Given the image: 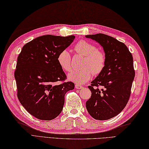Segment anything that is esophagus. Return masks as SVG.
<instances>
[{
	"label": "esophagus",
	"instance_id": "34e87169",
	"mask_svg": "<svg viewBox=\"0 0 149 149\" xmlns=\"http://www.w3.org/2000/svg\"><path fill=\"white\" fill-rule=\"evenodd\" d=\"M75 88H77V89H81V88H83V86H81L80 85H78V84H76L75 85Z\"/></svg>",
	"mask_w": 149,
	"mask_h": 149
}]
</instances>
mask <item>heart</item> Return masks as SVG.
<instances>
[{
    "label": "heart",
    "mask_w": 149,
    "mask_h": 149,
    "mask_svg": "<svg viewBox=\"0 0 149 149\" xmlns=\"http://www.w3.org/2000/svg\"><path fill=\"white\" fill-rule=\"evenodd\" d=\"M74 49L78 54L85 56L82 66L84 68L72 71L68 74V78L77 84H84L92 78L93 72L94 74H99L102 71L106 65V56L102 52L97 50L95 45L85 40L78 42ZM57 60L64 71L71 70V57L68 50L64 49L60 52Z\"/></svg>",
    "instance_id": "1"
}]
</instances>
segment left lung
<instances>
[{
	"label": "left lung",
	"instance_id": "8db88e82",
	"mask_svg": "<svg viewBox=\"0 0 149 149\" xmlns=\"http://www.w3.org/2000/svg\"><path fill=\"white\" fill-rule=\"evenodd\" d=\"M85 37L99 43L106 58L104 70L88 86L92 95L86 107L93 118L107 120L120 113L129 100L135 77L133 57L125 43L110 36L98 33Z\"/></svg>",
	"mask_w": 149,
	"mask_h": 149
}]
</instances>
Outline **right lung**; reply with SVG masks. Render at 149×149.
Here are the masks:
<instances>
[{
  "label": "right lung",
  "instance_id": "1",
  "mask_svg": "<svg viewBox=\"0 0 149 149\" xmlns=\"http://www.w3.org/2000/svg\"><path fill=\"white\" fill-rule=\"evenodd\" d=\"M75 38L43 35L26 43L17 57L14 78L17 98L29 113L41 120H52L62 111L65 94L73 90L71 81L57 84L66 76L59 63L58 54Z\"/></svg>",
  "mask_w": 149,
  "mask_h": 149
}]
</instances>
